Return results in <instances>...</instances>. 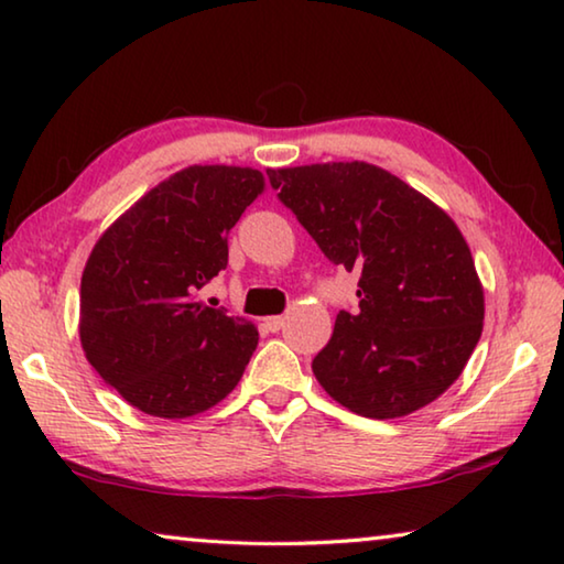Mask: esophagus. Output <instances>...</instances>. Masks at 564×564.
Listing matches in <instances>:
<instances>
[{
    "mask_svg": "<svg viewBox=\"0 0 564 564\" xmlns=\"http://www.w3.org/2000/svg\"><path fill=\"white\" fill-rule=\"evenodd\" d=\"M263 326H265V330H271V334H275V330H281V328H283V316H271V318H265V321H263Z\"/></svg>",
    "mask_w": 564,
    "mask_h": 564,
    "instance_id": "obj_1",
    "label": "esophagus"
}]
</instances>
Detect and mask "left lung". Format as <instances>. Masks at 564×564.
Masks as SVG:
<instances>
[{
	"label": "left lung",
	"instance_id": "1",
	"mask_svg": "<svg viewBox=\"0 0 564 564\" xmlns=\"http://www.w3.org/2000/svg\"><path fill=\"white\" fill-rule=\"evenodd\" d=\"M334 265L359 273V308L338 311L311 364L330 399L369 419L406 416L459 379L481 336L469 246L442 208L369 163L268 170Z\"/></svg>",
	"mask_w": 564,
	"mask_h": 564
}]
</instances>
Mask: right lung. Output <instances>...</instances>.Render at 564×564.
Listing matches in <instances>:
<instances>
[{"label": "right lung", "instance_id": "add662e5", "mask_svg": "<svg viewBox=\"0 0 564 564\" xmlns=\"http://www.w3.org/2000/svg\"><path fill=\"white\" fill-rule=\"evenodd\" d=\"M263 185L253 167L191 165L95 243L79 285V341L128 404L160 419L195 416L243 377L256 326L195 293L228 265L230 228Z\"/></svg>", "mask_w": 564, "mask_h": 564}]
</instances>
